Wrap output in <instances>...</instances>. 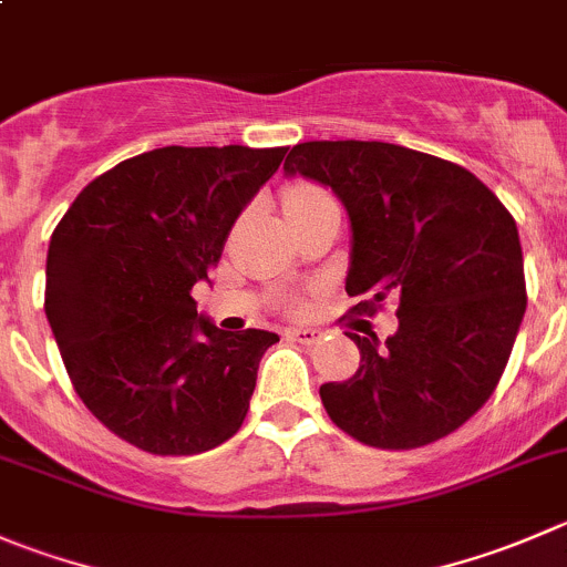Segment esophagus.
Wrapping results in <instances>:
<instances>
[{"label":"esophagus","instance_id":"esophagus-1","mask_svg":"<svg viewBox=\"0 0 567 567\" xmlns=\"http://www.w3.org/2000/svg\"><path fill=\"white\" fill-rule=\"evenodd\" d=\"M288 334L293 340H299V343L312 346V343H318V340H321L323 332H321V329H316V327H293Z\"/></svg>","mask_w":567,"mask_h":567}]
</instances>
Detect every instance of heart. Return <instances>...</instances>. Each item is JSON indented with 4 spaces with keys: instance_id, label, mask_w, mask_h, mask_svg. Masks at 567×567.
Returning a JSON list of instances; mask_svg holds the SVG:
<instances>
[{
    "instance_id": "obj_1",
    "label": "heart",
    "mask_w": 567,
    "mask_h": 567,
    "mask_svg": "<svg viewBox=\"0 0 567 567\" xmlns=\"http://www.w3.org/2000/svg\"><path fill=\"white\" fill-rule=\"evenodd\" d=\"M332 199L327 190L316 188V185H296L290 188V194L285 196V213H296V210H307L312 205H321V202Z\"/></svg>"
}]
</instances>
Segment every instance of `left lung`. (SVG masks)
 Masks as SVG:
<instances>
[{
    "instance_id": "8db88e82",
    "label": "left lung",
    "mask_w": 567,
    "mask_h": 567,
    "mask_svg": "<svg viewBox=\"0 0 567 567\" xmlns=\"http://www.w3.org/2000/svg\"><path fill=\"white\" fill-rule=\"evenodd\" d=\"M285 172L327 185L351 221L346 293L373 316L399 299L384 343L349 332L360 368L321 384L334 426L373 449H421L493 395L526 310L515 218L468 168L382 141H307Z\"/></svg>"
}]
</instances>
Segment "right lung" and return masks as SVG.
<instances>
[{
  "label": "right lung",
  "mask_w": 567,
  "mask_h": 567,
  "mask_svg": "<svg viewBox=\"0 0 567 567\" xmlns=\"http://www.w3.org/2000/svg\"><path fill=\"white\" fill-rule=\"evenodd\" d=\"M288 146H163L82 188L54 227L47 310L82 404L161 457L221 446L277 334L224 332L190 296Z\"/></svg>",
  "instance_id": "1"
}]
</instances>
